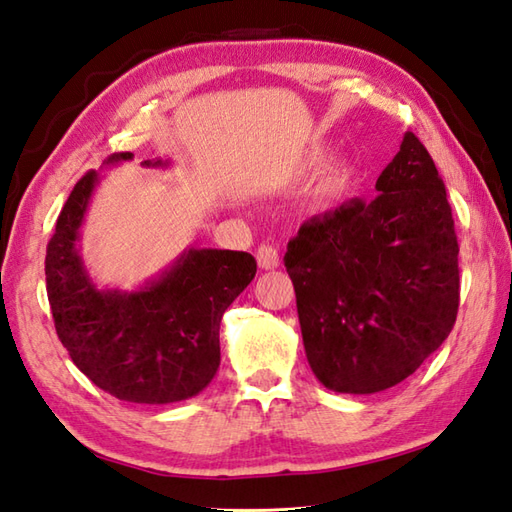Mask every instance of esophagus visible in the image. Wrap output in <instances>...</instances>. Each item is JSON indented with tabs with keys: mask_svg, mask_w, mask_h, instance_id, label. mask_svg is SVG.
<instances>
[{
	"mask_svg": "<svg viewBox=\"0 0 512 512\" xmlns=\"http://www.w3.org/2000/svg\"><path fill=\"white\" fill-rule=\"evenodd\" d=\"M256 258H258V265L263 269H276L280 265L278 249L274 245H269V243H263L258 247Z\"/></svg>",
	"mask_w": 512,
	"mask_h": 512,
	"instance_id": "esophagus-1",
	"label": "esophagus"
}]
</instances>
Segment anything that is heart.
<instances>
[{"instance_id":"1","label":"heart","mask_w":512,"mask_h":512,"mask_svg":"<svg viewBox=\"0 0 512 512\" xmlns=\"http://www.w3.org/2000/svg\"><path fill=\"white\" fill-rule=\"evenodd\" d=\"M326 162H328L326 149H313L309 155L304 157L302 170H306V173H317V170L324 168ZM350 181H352V170L346 164L335 166L322 181V195L324 197H342L344 192L350 188Z\"/></svg>"}]
</instances>
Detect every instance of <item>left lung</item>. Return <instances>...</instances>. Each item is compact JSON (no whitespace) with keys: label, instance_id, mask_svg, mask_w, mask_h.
<instances>
[{"label":"left lung","instance_id":"1","mask_svg":"<svg viewBox=\"0 0 512 512\" xmlns=\"http://www.w3.org/2000/svg\"><path fill=\"white\" fill-rule=\"evenodd\" d=\"M304 221L285 267L306 359L328 390L374 394L416 372L449 337L460 302L458 236L447 190L412 131L377 179Z\"/></svg>","mask_w":512,"mask_h":512}]
</instances>
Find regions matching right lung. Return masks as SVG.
Returning <instances> with one entry per match:
<instances>
[{
    "mask_svg": "<svg viewBox=\"0 0 512 512\" xmlns=\"http://www.w3.org/2000/svg\"><path fill=\"white\" fill-rule=\"evenodd\" d=\"M127 160L133 153H113L107 164ZM96 184V170L76 181L45 254L56 335L76 368L120 401L164 405L190 399L219 370L221 317L254 280L256 260L247 252L192 247L138 291L96 289L76 249Z\"/></svg>",
    "mask_w": 512,
    "mask_h": 512,
    "instance_id": "1",
    "label": "right lung"
}]
</instances>
